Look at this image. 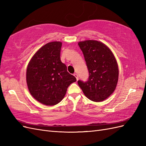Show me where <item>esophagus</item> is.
I'll use <instances>...</instances> for the list:
<instances>
[{
  "instance_id": "obj_1",
  "label": "esophagus",
  "mask_w": 146,
  "mask_h": 146,
  "mask_svg": "<svg viewBox=\"0 0 146 146\" xmlns=\"http://www.w3.org/2000/svg\"><path fill=\"white\" fill-rule=\"evenodd\" d=\"M74 76L75 77H76V79H77V80H78V75H77V74H74Z\"/></svg>"
}]
</instances>
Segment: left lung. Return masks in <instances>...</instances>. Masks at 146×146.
I'll return each mask as SVG.
<instances>
[{"label":"left lung","instance_id":"obj_1","mask_svg":"<svg viewBox=\"0 0 146 146\" xmlns=\"http://www.w3.org/2000/svg\"><path fill=\"white\" fill-rule=\"evenodd\" d=\"M82 50L89 71L86 82L78 81L84 94L93 102L105 100L115 90L119 69L111 50L104 43L95 40L80 41Z\"/></svg>","mask_w":146,"mask_h":146}]
</instances>
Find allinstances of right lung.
I'll list each match as a JSON object with an SVG mask.
<instances>
[{
    "label": "right lung",
    "mask_w": 146,
    "mask_h": 146,
    "mask_svg": "<svg viewBox=\"0 0 146 146\" xmlns=\"http://www.w3.org/2000/svg\"><path fill=\"white\" fill-rule=\"evenodd\" d=\"M61 46L60 41L43 46L33 56L27 68L26 80L30 93L45 105L58 104L64 98L68 86L77 81L61 61Z\"/></svg>",
    "instance_id": "1"
}]
</instances>
